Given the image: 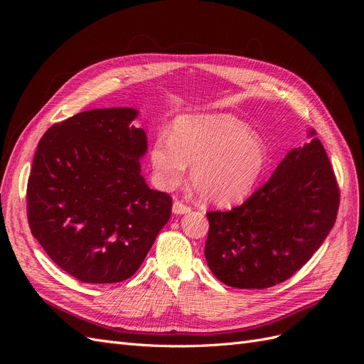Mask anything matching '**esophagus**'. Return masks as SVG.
Segmentation results:
<instances>
[{"instance_id":"esophagus-1","label":"esophagus","mask_w":364,"mask_h":364,"mask_svg":"<svg viewBox=\"0 0 364 364\" xmlns=\"http://www.w3.org/2000/svg\"><path fill=\"white\" fill-rule=\"evenodd\" d=\"M192 211V208L187 206L186 203H183L181 200H174V203H172V213L174 214H187Z\"/></svg>"}]
</instances>
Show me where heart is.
<instances>
[{
  "mask_svg": "<svg viewBox=\"0 0 364 364\" xmlns=\"http://www.w3.org/2000/svg\"><path fill=\"white\" fill-rule=\"evenodd\" d=\"M269 159L264 140L230 113L180 118L172 136L153 143L150 161L159 187H176L192 166L198 193L215 205H233L251 195Z\"/></svg>",
  "mask_w": 364,
  "mask_h": 364,
  "instance_id": "obj_1",
  "label": "heart"
}]
</instances>
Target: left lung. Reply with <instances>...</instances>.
<instances>
[{"instance_id":"left-lung-1","label":"left lung","mask_w":364,"mask_h":364,"mask_svg":"<svg viewBox=\"0 0 364 364\" xmlns=\"http://www.w3.org/2000/svg\"><path fill=\"white\" fill-rule=\"evenodd\" d=\"M310 136L242 205L206 213L205 258L224 284L264 289L288 280L332 230L339 187L314 129Z\"/></svg>"}]
</instances>
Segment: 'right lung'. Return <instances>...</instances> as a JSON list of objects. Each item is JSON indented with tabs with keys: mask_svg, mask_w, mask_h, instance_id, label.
<instances>
[{
	"mask_svg": "<svg viewBox=\"0 0 364 364\" xmlns=\"http://www.w3.org/2000/svg\"><path fill=\"white\" fill-rule=\"evenodd\" d=\"M137 110L81 112L50 127L28 180L31 233L63 272L84 283L136 273L171 217L172 199L151 190L140 158L147 137Z\"/></svg>",
	"mask_w": 364,
	"mask_h": 364,
	"instance_id": "1",
	"label": "right lung"
}]
</instances>
